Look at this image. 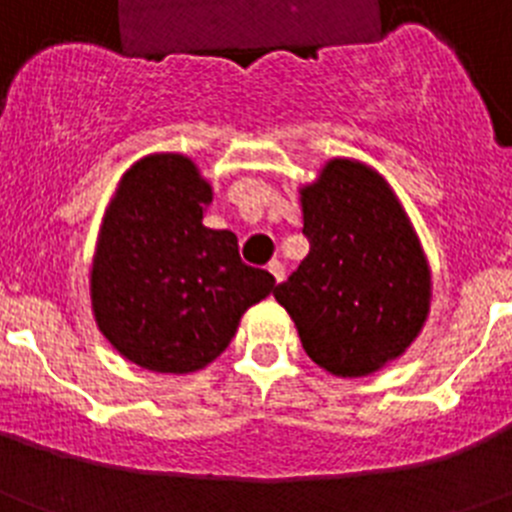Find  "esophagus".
<instances>
[{"mask_svg": "<svg viewBox=\"0 0 512 512\" xmlns=\"http://www.w3.org/2000/svg\"><path fill=\"white\" fill-rule=\"evenodd\" d=\"M269 274L271 277H274V282H282L284 279V266H282V261H271L269 264Z\"/></svg>", "mask_w": 512, "mask_h": 512, "instance_id": "obj_1", "label": "esophagus"}]
</instances>
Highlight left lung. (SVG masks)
<instances>
[{"label":"left lung","instance_id":"obj_1","mask_svg":"<svg viewBox=\"0 0 512 512\" xmlns=\"http://www.w3.org/2000/svg\"><path fill=\"white\" fill-rule=\"evenodd\" d=\"M300 207L310 253L274 297L320 369L343 379L379 372L431 312V266L408 212L356 158L325 161L300 187Z\"/></svg>","mask_w":512,"mask_h":512}]
</instances>
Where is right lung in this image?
Listing matches in <instances>:
<instances>
[{"instance_id":"1","label":"right lung","mask_w":512,"mask_h":512,"mask_svg":"<svg viewBox=\"0 0 512 512\" xmlns=\"http://www.w3.org/2000/svg\"><path fill=\"white\" fill-rule=\"evenodd\" d=\"M212 184L184 153H148L117 184L89 269L102 336L122 359L192 374L223 354L274 277L238 256L230 230L202 225Z\"/></svg>"}]
</instances>
